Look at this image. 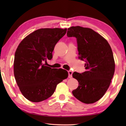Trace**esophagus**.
Masks as SVG:
<instances>
[{
  "label": "esophagus",
  "mask_w": 126,
  "mask_h": 126,
  "mask_svg": "<svg viewBox=\"0 0 126 126\" xmlns=\"http://www.w3.org/2000/svg\"><path fill=\"white\" fill-rule=\"evenodd\" d=\"M68 75H69V78H71L72 77V75H73V71L70 70L68 71Z\"/></svg>",
  "instance_id": "34e87169"
}]
</instances>
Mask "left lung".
I'll list each match as a JSON object with an SVG mask.
<instances>
[{
	"instance_id": "1",
	"label": "left lung",
	"mask_w": 126,
	"mask_h": 126,
	"mask_svg": "<svg viewBox=\"0 0 126 126\" xmlns=\"http://www.w3.org/2000/svg\"><path fill=\"white\" fill-rule=\"evenodd\" d=\"M66 35L77 39L79 59L85 62L86 71L74 72L73 77L79 87L72 93L83 103L90 104L98 101L110 85L115 71V62L108 42L90 28L71 26Z\"/></svg>"
}]
</instances>
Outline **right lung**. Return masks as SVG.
Masks as SVG:
<instances>
[{
    "instance_id": "obj_1",
    "label": "right lung",
    "mask_w": 126,
    "mask_h": 126,
    "mask_svg": "<svg viewBox=\"0 0 126 126\" xmlns=\"http://www.w3.org/2000/svg\"><path fill=\"white\" fill-rule=\"evenodd\" d=\"M66 30L40 29L19 44L15 55L14 75L21 93L28 100L39 102L47 100L57 85L68 77L67 71L51 69L47 65V60H51L55 46Z\"/></svg>"
}]
</instances>
